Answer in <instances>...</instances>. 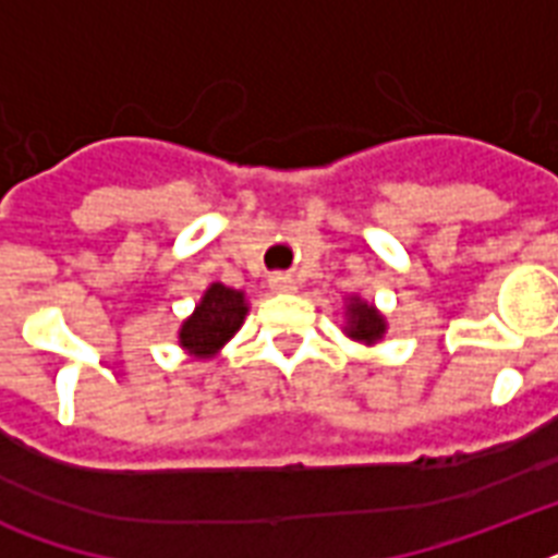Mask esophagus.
I'll return each mask as SVG.
<instances>
[{
	"label": "esophagus",
	"mask_w": 558,
	"mask_h": 558,
	"mask_svg": "<svg viewBox=\"0 0 558 558\" xmlns=\"http://www.w3.org/2000/svg\"><path fill=\"white\" fill-rule=\"evenodd\" d=\"M269 283L275 292H289V289H295V280L289 278V275H271Z\"/></svg>",
	"instance_id": "obj_1"
}]
</instances>
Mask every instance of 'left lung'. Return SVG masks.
I'll return each instance as SVG.
<instances>
[{"label": "left lung", "instance_id": "obj_1", "mask_svg": "<svg viewBox=\"0 0 558 558\" xmlns=\"http://www.w3.org/2000/svg\"><path fill=\"white\" fill-rule=\"evenodd\" d=\"M348 313H350L348 336H353V339H359V341H367V344H373L376 339H381V332H385V322H381V315L376 313L371 304H365V301L353 298L348 306Z\"/></svg>", "mask_w": 558, "mask_h": 558}]
</instances>
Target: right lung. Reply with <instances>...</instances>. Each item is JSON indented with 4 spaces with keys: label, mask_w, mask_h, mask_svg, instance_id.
Returning <instances> with one entry per match:
<instances>
[{
    "label": "right lung",
    "mask_w": 558,
    "mask_h": 558,
    "mask_svg": "<svg viewBox=\"0 0 558 558\" xmlns=\"http://www.w3.org/2000/svg\"><path fill=\"white\" fill-rule=\"evenodd\" d=\"M245 310L248 306L243 301V292L222 287V283H214L202 295L196 313L179 330L182 348L191 350L193 356H210V353H217L240 330Z\"/></svg>",
    "instance_id": "right-lung-1"
}]
</instances>
